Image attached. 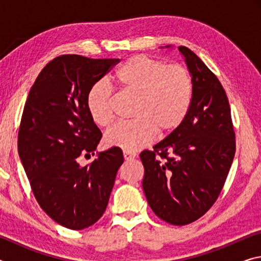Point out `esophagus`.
Segmentation results:
<instances>
[{
    "instance_id": "1",
    "label": "esophagus",
    "mask_w": 261,
    "mask_h": 261,
    "mask_svg": "<svg viewBox=\"0 0 261 261\" xmlns=\"http://www.w3.org/2000/svg\"><path fill=\"white\" fill-rule=\"evenodd\" d=\"M123 155H124V159H125V160H132V159H135L136 154H135V153H132V152L124 151V152H123Z\"/></svg>"
}]
</instances>
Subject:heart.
Instances as JSON below:
<instances>
[{
	"label": "heart",
	"mask_w": 261,
	"mask_h": 261,
	"mask_svg": "<svg viewBox=\"0 0 261 261\" xmlns=\"http://www.w3.org/2000/svg\"><path fill=\"white\" fill-rule=\"evenodd\" d=\"M114 81L123 92L136 95L135 120L116 123L106 132L108 146L134 152L151 143L156 131L166 134L184 121L193 94V82L187 68L145 55H136L120 65ZM88 114L95 124L107 126L114 118L113 91L96 82L86 94Z\"/></svg>",
	"instance_id": "1"
}]
</instances>
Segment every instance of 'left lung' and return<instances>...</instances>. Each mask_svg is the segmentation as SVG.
<instances>
[{
    "label": "left lung",
    "instance_id": "obj_1",
    "mask_svg": "<svg viewBox=\"0 0 261 261\" xmlns=\"http://www.w3.org/2000/svg\"><path fill=\"white\" fill-rule=\"evenodd\" d=\"M170 47V46H167ZM193 82L184 121L143 151V189L152 211L174 226L201 218L218 199L235 156L230 107L215 74L192 50L179 46Z\"/></svg>",
    "mask_w": 261,
    "mask_h": 261
}]
</instances>
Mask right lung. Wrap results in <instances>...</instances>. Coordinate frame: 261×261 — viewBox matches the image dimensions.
Here are the masks:
<instances>
[{"label":"right lung","mask_w":261,"mask_h":261,"mask_svg":"<svg viewBox=\"0 0 261 261\" xmlns=\"http://www.w3.org/2000/svg\"><path fill=\"white\" fill-rule=\"evenodd\" d=\"M118 59L62 55L35 79L25 102L18 132V153L31 189L41 208L61 226L82 230L107 208L121 148L98 153L85 167L81 154L94 155L102 134L88 114V88Z\"/></svg>","instance_id":"obj_1"}]
</instances>
